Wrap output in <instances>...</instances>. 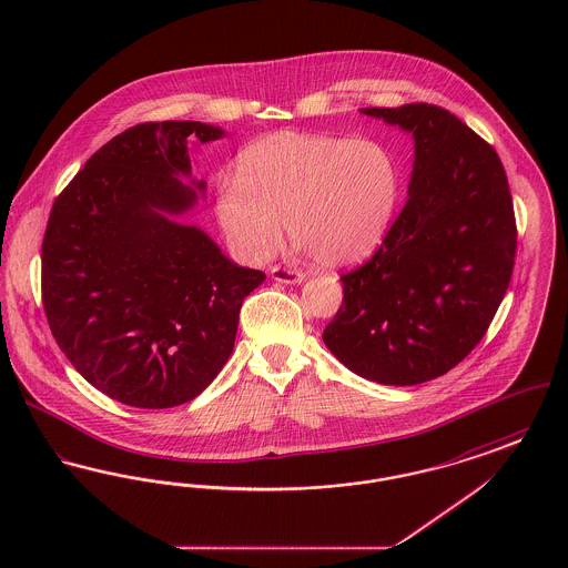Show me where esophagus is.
Segmentation results:
<instances>
[{
    "label": "esophagus",
    "instance_id": "1",
    "mask_svg": "<svg viewBox=\"0 0 568 568\" xmlns=\"http://www.w3.org/2000/svg\"><path fill=\"white\" fill-rule=\"evenodd\" d=\"M271 274L276 283H285V285H297V283L304 281V274H302V272L281 268V266H274Z\"/></svg>",
    "mask_w": 568,
    "mask_h": 568
}]
</instances>
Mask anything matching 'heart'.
I'll return each mask as SVG.
<instances>
[{
  "instance_id": "heart-1",
  "label": "heart",
  "mask_w": 568,
  "mask_h": 568,
  "mask_svg": "<svg viewBox=\"0 0 568 568\" xmlns=\"http://www.w3.org/2000/svg\"><path fill=\"white\" fill-rule=\"evenodd\" d=\"M403 193L394 153L371 138L276 132L244 146L236 179H221L215 216L230 248L266 262L285 230L327 268L368 257Z\"/></svg>"
}]
</instances>
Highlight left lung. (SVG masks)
<instances>
[{"mask_svg":"<svg viewBox=\"0 0 568 568\" xmlns=\"http://www.w3.org/2000/svg\"><path fill=\"white\" fill-rule=\"evenodd\" d=\"M413 135L405 209L377 253L341 276L325 347L383 385L445 375L484 338L514 272V200L484 138L433 104L362 109Z\"/></svg>","mask_w":568,"mask_h":568,"instance_id":"obj_1","label":"left lung"}]
</instances>
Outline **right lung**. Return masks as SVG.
Wrapping results in <instances>:
<instances>
[{
  "instance_id": "right-lung-1",
  "label": "right lung",
  "mask_w": 568,
  "mask_h": 568,
  "mask_svg": "<svg viewBox=\"0 0 568 568\" xmlns=\"http://www.w3.org/2000/svg\"><path fill=\"white\" fill-rule=\"evenodd\" d=\"M223 135L200 121L140 123L54 200L44 313L72 366L116 403L170 408L200 396L232 355L244 297L266 278L179 221L206 191L187 144Z\"/></svg>"
}]
</instances>
